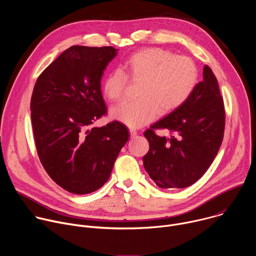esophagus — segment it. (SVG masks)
Wrapping results in <instances>:
<instances>
[{
  "instance_id": "1",
  "label": "esophagus",
  "mask_w": 256,
  "mask_h": 256,
  "mask_svg": "<svg viewBox=\"0 0 256 256\" xmlns=\"http://www.w3.org/2000/svg\"><path fill=\"white\" fill-rule=\"evenodd\" d=\"M130 138H134L138 134V132L134 128H130Z\"/></svg>"
}]
</instances>
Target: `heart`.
Instances as JSON below:
<instances>
[{
	"instance_id": "b5f03b06",
	"label": "heart",
	"mask_w": 256,
	"mask_h": 256,
	"mask_svg": "<svg viewBox=\"0 0 256 256\" xmlns=\"http://www.w3.org/2000/svg\"><path fill=\"white\" fill-rule=\"evenodd\" d=\"M124 68L132 80H140L138 99L126 101L112 109V118L130 128H140L152 122L157 114H169L184 104L194 92L198 72L196 64L186 56L148 48L130 54ZM126 76L116 68L103 81L104 95L120 101L124 94Z\"/></svg>"
}]
</instances>
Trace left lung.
Instances as JSON below:
<instances>
[{"mask_svg": "<svg viewBox=\"0 0 256 256\" xmlns=\"http://www.w3.org/2000/svg\"><path fill=\"white\" fill-rule=\"evenodd\" d=\"M150 128L144 132L150 148L142 158L149 176L161 188L192 186L212 163L224 136V102L210 66H204V79L190 98ZM156 128L172 134L157 136Z\"/></svg>", "mask_w": 256, "mask_h": 256, "instance_id": "8db88e82", "label": "left lung"}]
</instances>
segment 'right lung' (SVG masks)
<instances>
[{
  "label": "right lung",
  "instance_id": "obj_1",
  "mask_svg": "<svg viewBox=\"0 0 256 256\" xmlns=\"http://www.w3.org/2000/svg\"><path fill=\"white\" fill-rule=\"evenodd\" d=\"M118 50L70 46L35 83L30 110L36 149L48 174L68 192L87 194L103 186L128 140L120 122L92 126L106 114L101 79Z\"/></svg>",
  "mask_w": 256,
  "mask_h": 256
}]
</instances>
